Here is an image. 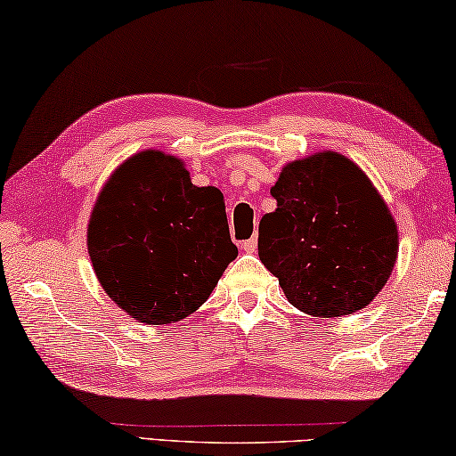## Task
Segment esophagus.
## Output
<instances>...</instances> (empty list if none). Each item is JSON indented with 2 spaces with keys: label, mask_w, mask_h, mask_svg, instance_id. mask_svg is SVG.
<instances>
[{
  "label": "esophagus",
  "mask_w": 456,
  "mask_h": 456,
  "mask_svg": "<svg viewBox=\"0 0 456 456\" xmlns=\"http://www.w3.org/2000/svg\"><path fill=\"white\" fill-rule=\"evenodd\" d=\"M256 248H258V240H256L255 236H252L250 240H244V242H242V250L248 252V255H255Z\"/></svg>",
  "instance_id": "obj_1"
}]
</instances>
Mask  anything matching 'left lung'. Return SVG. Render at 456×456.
I'll use <instances>...</instances> for the list:
<instances>
[{
  "label": "left lung",
  "mask_w": 456,
  "mask_h": 456,
  "mask_svg": "<svg viewBox=\"0 0 456 456\" xmlns=\"http://www.w3.org/2000/svg\"><path fill=\"white\" fill-rule=\"evenodd\" d=\"M258 224V256L287 301L343 317L374 301L398 260V224L365 171L338 151L289 161Z\"/></svg>",
  "instance_id": "obj_1"
}]
</instances>
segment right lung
<instances>
[{
	"mask_svg": "<svg viewBox=\"0 0 456 456\" xmlns=\"http://www.w3.org/2000/svg\"><path fill=\"white\" fill-rule=\"evenodd\" d=\"M86 246L104 293L145 325L196 313L238 256L222 191L193 185L183 159L159 149L131 155L109 175Z\"/></svg>",
	"mask_w": 456,
	"mask_h": 456,
	"instance_id": "1",
	"label": "right lung"
}]
</instances>
